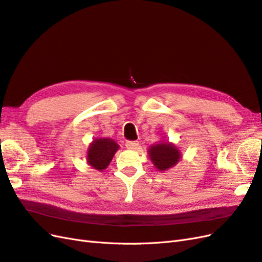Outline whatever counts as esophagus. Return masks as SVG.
Instances as JSON below:
<instances>
[{
	"instance_id": "1",
	"label": "esophagus",
	"mask_w": 262,
	"mask_h": 262,
	"mask_svg": "<svg viewBox=\"0 0 262 262\" xmlns=\"http://www.w3.org/2000/svg\"><path fill=\"white\" fill-rule=\"evenodd\" d=\"M125 146H126V148H128V149H137L139 147V143L135 142V140H128V142H126Z\"/></svg>"
}]
</instances>
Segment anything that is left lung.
I'll use <instances>...</instances> for the list:
<instances>
[{
	"instance_id": "1",
	"label": "left lung",
	"mask_w": 262,
	"mask_h": 262,
	"mask_svg": "<svg viewBox=\"0 0 262 262\" xmlns=\"http://www.w3.org/2000/svg\"><path fill=\"white\" fill-rule=\"evenodd\" d=\"M151 162L158 170H166L178 163L180 152L169 143H160L148 149Z\"/></svg>"
}]
</instances>
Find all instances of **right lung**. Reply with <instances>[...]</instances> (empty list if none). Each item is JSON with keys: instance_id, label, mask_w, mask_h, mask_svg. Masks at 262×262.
I'll return each instance as SVG.
<instances>
[{"instance_id": "right-lung-1", "label": "right lung", "mask_w": 262, "mask_h": 262, "mask_svg": "<svg viewBox=\"0 0 262 262\" xmlns=\"http://www.w3.org/2000/svg\"><path fill=\"white\" fill-rule=\"evenodd\" d=\"M118 147L117 143L110 138H97L87 151V162L95 169L103 170L112 162Z\"/></svg>"}]
</instances>
